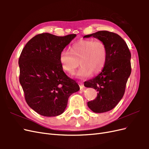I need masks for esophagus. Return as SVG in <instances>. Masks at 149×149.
I'll return each mask as SVG.
<instances>
[{
    "instance_id": "34e87169",
    "label": "esophagus",
    "mask_w": 149,
    "mask_h": 149,
    "mask_svg": "<svg viewBox=\"0 0 149 149\" xmlns=\"http://www.w3.org/2000/svg\"><path fill=\"white\" fill-rule=\"evenodd\" d=\"M79 87H80V89H83L84 87V84L81 82H79Z\"/></svg>"
}]
</instances>
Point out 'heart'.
I'll return each instance as SVG.
<instances>
[{
    "label": "heart",
    "mask_w": 149,
    "mask_h": 149,
    "mask_svg": "<svg viewBox=\"0 0 149 149\" xmlns=\"http://www.w3.org/2000/svg\"><path fill=\"white\" fill-rule=\"evenodd\" d=\"M107 58V49L101 40L81 39L74 43L70 52L64 50L60 55L61 68L66 73L73 74L79 65L77 73L80 78L96 74L104 68ZM80 63H79V62Z\"/></svg>",
    "instance_id": "1"
}]
</instances>
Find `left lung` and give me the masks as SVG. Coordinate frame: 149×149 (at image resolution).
I'll return each instance as SVG.
<instances>
[{
  "label": "left lung",
  "instance_id": "left-lung-1",
  "mask_svg": "<svg viewBox=\"0 0 149 149\" xmlns=\"http://www.w3.org/2000/svg\"><path fill=\"white\" fill-rule=\"evenodd\" d=\"M90 37L103 42L107 49V61L101 73L84 84L98 92L95 100L88 102V106L94 112L102 113L113 109L124 96L131 73V54L124 39L116 33L99 31L84 38Z\"/></svg>",
  "mask_w": 149,
  "mask_h": 149
}]
</instances>
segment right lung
Returning <instances> with one entry per match:
<instances>
[{"label": "right lung", "instance_id": "right-lung-1", "mask_svg": "<svg viewBox=\"0 0 149 149\" xmlns=\"http://www.w3.org/2000/svg\"><path fill=\"white\" fill-rule=\"evenodd\" d=\"M76 36L40 33L22 49L19 60V81L27 104L40 115H60L69 97L79 90L78 84L65 74L60 62L61 52Z\"/></svg>", "mask_w": 149, "mask_h": 149}]
</instances>
